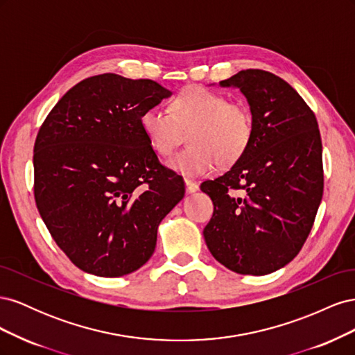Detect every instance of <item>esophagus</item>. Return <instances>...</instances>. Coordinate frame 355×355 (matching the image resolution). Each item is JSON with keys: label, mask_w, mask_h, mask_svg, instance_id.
Here are the masks:
<instances>
[{"label": "esophagus", "mask_w": 355, "mask_h": 355, "mask_svg": "<svg viewBox=\"0 0 355 355\" xmlns=\"http://www.w3.org/2000/svg\"><path fill=\"white\" fill-rule=\"evenodd\" d=\"M185 187H187V192L188 194H194V192H197L198 191V184H196L194 180H191V179H185Z\"/></svg>", "instance_id": "esophagus-1"}]
</instances>
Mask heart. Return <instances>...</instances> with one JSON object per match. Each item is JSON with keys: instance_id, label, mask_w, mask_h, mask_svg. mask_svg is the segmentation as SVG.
I'll return each instance as SVG.
<instances>
[{"instance_id": "obj_1", "label": "heart", "mask_w": 355, "mask_h": 355, "mask_svg": "<svg viewBox=\"0 0 355 355\" xmlns=\"http://www.w3.org/2000/svg\"><path fill=\"white\" fill-rule=\"evenodd\" d=\"M141 127L149 145L168 157L188 137V146L170 159V167L184 176H204L216 168L234 166L250 148L254 120L244 102L202 85H188L170 101V112L157 106L141 115Z\"/></svg>"}]
</instances>
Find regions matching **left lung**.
I'll return each instance as SVG.
<instances>
[{
	"label": "left lung",
	"instance_id": "obj_1",
	"mask_svg": "<svg viewBox=\"0 0 355 355\" xmlns=\"http://www.w3.org/2000/svg\"><path fill=\"white\" fill-rule=\"evenodd\" d=\"M250 105V148L227 173L201 184L213 201L202 234L214 259L237 274L265 275L300 252L323 197V146L314 112L277 75L245 69L220 81Z\"/></svg>",
	"mask_w": 355,
	"mask_h": 355
}]
</instances>
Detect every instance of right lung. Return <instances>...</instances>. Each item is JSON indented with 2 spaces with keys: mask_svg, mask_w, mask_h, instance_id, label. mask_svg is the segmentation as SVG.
<instances>
[{
  "mask_svg": "<svg viewBox=\"0 0 355 355\" xmlns=\"http://www.w3.org/2000/svg\"><path fill=\"white\" fill-rule=\"evenodd\" d=\"M171 93L153 80L89 77L62 96L34 146V196L69 261L99 277H121L153 256L159 222L185 196L164 167L141 115Z\"/></svg>",
  "mask_w": 355,
  "mask_h": 355,
  "instance_id": "add662e5",
  "label": "right lung"
}]
</instances>
